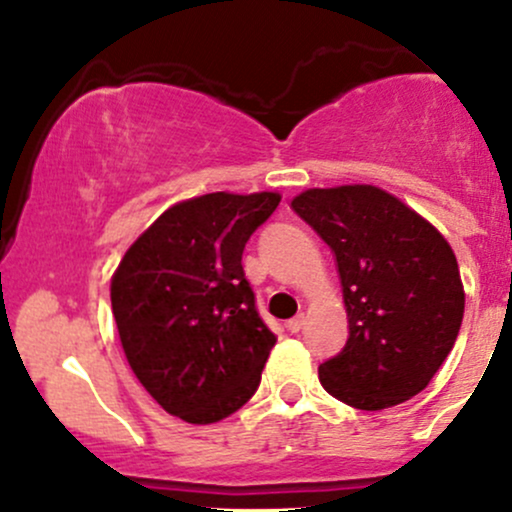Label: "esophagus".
Wrapping results in <instances>:
<instances>
[{
	"label": "esophagus",
	"mask_w": 512,
	"mask_h": 512,
	"mask_svg": "<svg viewBox=\"0 0 512 512\" xmlns=\"http://www.w3.org/2000/svg\"><path fill=\"white\" fill-rule=\"evenodd\" d=\"M303 327H305V315H296V317H293V320L286 322V330L293 332V334L301 332Z\"/></svg>",
	"instance_id": "1"
}]
</instances>
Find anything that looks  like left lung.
Listing matches in <instances>:
<instances>
[{
    "instance_id": "1",
    "label": "left lung",
    "mask_w": 512,
    "mask_h": 512,
    "mask_svg": "<svg viewBox=\"0 0 512 512\" xmlns=\"http://www.w3.org/2000/svg\"><path fill=\"white\" fill-rule=\"evenodd\" d=\"M293 211L330 245L349 337L320 383L378 411L419 395L455 346L464 289L455 252L414 209L373 185L305 190Z\"/></svg>"
}]
</instances>
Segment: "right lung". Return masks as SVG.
<instances>
[{"mask_svg":"<svg viewBox=\"0 0 512 512\" xmlns=\"http://www.w3.org/2000/svg\"><path fill=\"white\" fill-rule=\"evenodd\" d=\"M281 197L211 192L163 211L110 284L122 349L168 414L214 424L255 395L276 337L255 308L243 250Z\"/></svg>","mask_w":512,"mask_h":512,"instance_id":"add662e5","label":"right lung"}]
</instances>
